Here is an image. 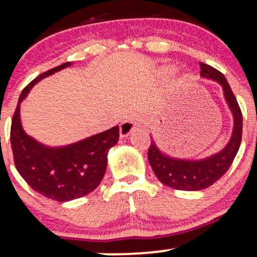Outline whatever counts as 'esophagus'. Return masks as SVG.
<instances>
[{
  "instance_id": "34e87169",
  "label": "esophagus",
  "mask_w": 257,
  "mask_h": 257,
  "mask_svg": "<svg viewBox=\"0 0 257 257\" xmlns=\"http://www.w3.org/2000/svg\"><path fill=\"white\" fill-rule=\"evenodd\" d=\"M140 125V119L138 117H131L129 119L124 120L123 123H120L119 125V135L122 138L128 137L132 132L137 131Z\"/></svg>"
}]
</instances>
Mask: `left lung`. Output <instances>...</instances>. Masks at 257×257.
<instances>
[{"label": "left lung", "instance_id": "1", "mask_svg": "<svg viewBox=\"0 0 257 257\" xmlns=\"http://www.w3.org/2000/svg\"><path fill=\"white\" fill-rule=\"evenodd\" d=\"M200 76L221 84L223 96L233 116V131L229 141L220 152L203 159H181L168 156L151 140L149 162L159 181L166 186L181 191H199L209 187L219 180L231 167L237 156L241 141L243 117L237 99L225 76L209 65L199 63Z\"/></svg>", "mask_w": 257, "mask_h": 257}]
</instances>
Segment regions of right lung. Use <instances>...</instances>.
<instances>
[{"mask_svg": "<svg viewBox=\"0 0 257 257\" xmlns=\"http://www.w3.org/2000/svg\"><path fill=\"white\" fill-rule=\"evenodd\" d=\"M71 65H59L26 85L19 96L11 126V144L17 170L32 190L57 202L81 198L98 187L107 167L108 150L118 143L119 138V126L116 125L70 145L51 147L38 143L24 132L20 104L29 91L41 79Z\"/></svg>", "mask_w": 257, "mask_h": 257, "instance_id": "right-lung-1", "label": "right lung"}]
</instances>
